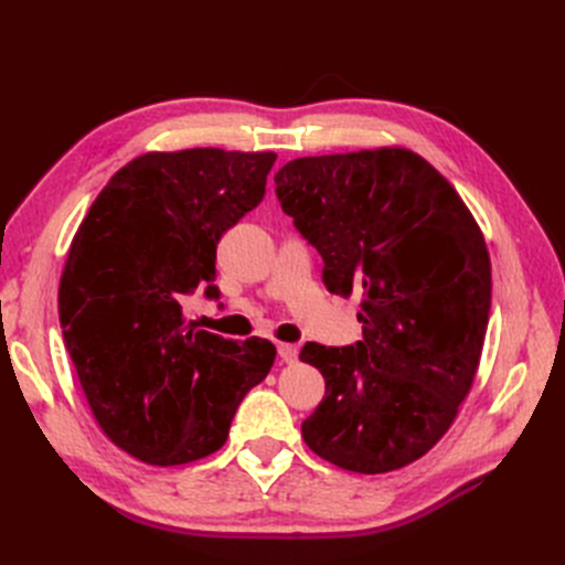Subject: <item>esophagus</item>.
Here are the masks:
<instances>
[{
  "label": "esophagus",
  "instance_id": "esophagus-1",
  "mask_svg": "<svg viewBox=\"0 0 565 565\" xmlns=\"http://www.w3.org/2000/svg\"><path fill=\"white\" fill-rule=\"evenodd\" d=\"M278 353H280V358L285 363H295L297 358H299V347L297 344H278Z\"/></svg>",
  "mask_w": 565,
  "mask_h": 565
}]
</instances>
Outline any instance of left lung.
Here are the masks:
<instances>
[{"label":"left lung","mask_w":565,"mask_h":565,"mask_svg":"<svg viewBox=\"0 0 565 565\" xmlns=\"http://www.w3.org/2000/svg\"><path fill=\"white\" fill-rule=\"evenodd\" d=\"M276 195L322 256L324 287L363 295V341L299 353L324 377L306 446L355 473L401 469L450 429L473 384L492 297L483 233L407 148L292 160Z\"/></svg>","instance_id":"left-lung-1"}]
</instances>
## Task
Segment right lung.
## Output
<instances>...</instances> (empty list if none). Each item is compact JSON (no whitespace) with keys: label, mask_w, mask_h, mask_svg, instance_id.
Masks as SVG:
<instances>
[{"label":"right lung","mask_w":565,"mask_h":565,"mask_svg":"<svg viewBox=\"0 0 565 565\" xmlns=\"http://www.w3.org/2000/svg\"><path fill=\"white\" fill-rule=\"evenodd\" d=\"M276 152H146L98 193L58 287L65 349L104 434L156 467L188 465L228 438L276 347L195 330L181 301L218 299L216 245L264 200Z\"/></svg>","instance_id":"add662e5"}]
</instances>
